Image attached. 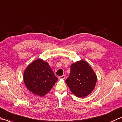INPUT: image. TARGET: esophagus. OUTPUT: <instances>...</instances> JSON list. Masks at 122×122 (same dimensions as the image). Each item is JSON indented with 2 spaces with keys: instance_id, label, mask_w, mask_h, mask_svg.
Segmentation results:
<instances>
[{
  "instance_id": "1",
  "label": "esophagus",
  "mask_w": 122,
  "mask_h": 122,
  "mask_svg": "<svg viewBox=\"0 0 122 122\" xmlns=\"http://www.w3.org/2000/svg\"><path fill=\"white\" fill-rule=\"evenodd\" d=\"M60 79H64L66 78V75H63V76H61L59 77Z\"/></svg>"
}]
</instances>
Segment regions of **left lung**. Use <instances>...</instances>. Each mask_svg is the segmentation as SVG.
Instances as JSON below:
<instances>
[{
  "label": "left lung",
  "mask_w": 122,
  "mask_h": 122,
  "mask_svg": "<svg viewBox=\"0 0 122 122\" xmlns=\"http://www.w3.org/2000/svg\"><path fill=\"white\" fill-rule=\"evenodd\" d=\"M97 77L89 64L81 60L72 64L66 83L73 94L83 97L92 92L97 82Z\"/></svg>",
  "instance_id": "8db88e82"
}]
</instances>
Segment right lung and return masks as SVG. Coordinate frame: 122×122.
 I'll return each mask as SVG.
<instances>
[{"label": "right lung", "instance_id": "1", "mask_svg": "<svg viewBox=\"0 0 122 122\" xmlns=\"http://www.w3.org/2000/svg\"><path fill=\"white\" fill-rule=\"evenodd\" d=\"M24 80L25 85L30 92L42 97L50 91L58 78L47 62L38 59L25 70Z\"/></svg>", "mask_w": 122, "mask_h": 122}]
</instances>
